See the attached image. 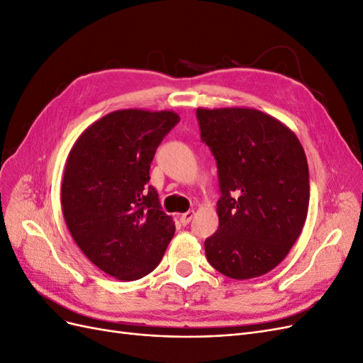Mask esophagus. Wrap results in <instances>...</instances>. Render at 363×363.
Segmentation results:
<instances>
[{
	"instance_id": "obj_1",
	"label": "esophagus",
	"mask_w": 363,
	"mask_h": 363,
	"mask_svg": "<svg viewBox=\"0 0 363 363\" xmlns=\"http://www.w3.org/2000/svg\"><path fill=\"white\" fill-rule=\"evenodd\" d=\"M192 216H194V212H192V211H189V212H186V213L180 215V224H182V225H188V224L191 223Z\"/></svg>"
}]
</instances>
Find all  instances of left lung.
Returning <instances> with one entry per match:
<instances>
[{"label": "left lung", "mask_w": 363, "mask_h": 363, "mask_svg": "<svg viewBox=\"0 0 363 363\" xmlns=\"http://www.w3.org/2000/svg\"><path fill=\"white\" fill-rule=\"evenodd\" d=\"M216 160L219 227L206 257L224 276H263L288 256L309 208V167L298 138L255 108H196Z\"/></svg>", "instance_id": "8db88e82"}]
</instances>
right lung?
Here are the masks:
<instances>
[{"mask_svg":"<svg viewBox=\"0 0 363 363\" xmlns=\"http://www.w3.org/2000/svg\"><path fill=\"white\" fill-rule=\"evenodd\" d=\"M179 115L116 111L87 127L74 144L62 180V211L75 244L118 280L155 269L175 232L148 186L150 164Z\"/></svg>","mask_w":363,"mask_h":363,"instance_id":"obj_1","label":"right lung"}]
</instances>
